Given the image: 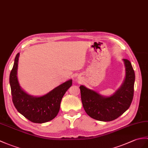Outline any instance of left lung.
<instances>
[{
  "mask_svg": "<svg viewBox=\"0 0 148 148\" xmlns=\"http://www.w3.org/2000/svg\"><path fill=\"white\" fill-rule=\"evenodd\" d=\"M123 60L125 67V80L110 97H103L82 85L79 87L82 105L91 118L99 121H112L130 107L134 97L135 73L130 62L124 58Z\"/></svg>",
  "mask_w": 148,
  "mask_h": 148,
  "instance_id": "8db88e82",
  "label": "left lung"
}]
</instances>
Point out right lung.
<instances>
[{"label":"right lung","mask_w":148,"mask_h":148,"mask_svg":"<svg viewBox=\"0 0 148 148\" xmlns=\"http://www.w3.org/2000/svg\"><path fill=\"white\" fill-rule=\"evenodd\" d=\"M19 57V53L15 57L9 76L14 105L21 114L31 122L42 123L50 121L57 115L62 98L72 86L73 80L64 82L42 97L29 95L22 90L18 80L17 71Z\"/></svg>","instance_id":"obj_1"}]
</instances>
